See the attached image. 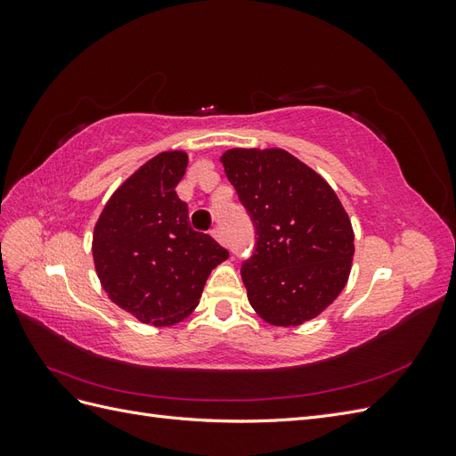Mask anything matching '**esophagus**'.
Returning a JSON list of instances; mask_svg holds the SVG:
<instances>
[{
  "label": "esophagus",
  "instance_id": "1",
  "mask_svg": "<svg viewBox=\"0 0 456 456\" xmlns=\"http://www.w3.org/2000/svg\"><path fill=\"white\" fill-rule=\"evenodd\" d=\"M211 236H213L218 243L226 245V238H224V233H223V230H220V228H213V230H211Z\"/></svg>",
  "mask_w": 456,
  "mask_h": 456
}]
</instances>
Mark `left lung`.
<instances>
[{"instance_id": "obj_1", "label": "left lung", "mask_w": 456, "mask_h": 456, "mask_svg": "<svg viewBox=\"0 0 456 456\" xmlns=\"http://www.w3.org/2000/svg\"><path fill=\"white\" fill-rule=\"evenodd\" d=\"M220 161L256 233L241 266L251 306L280 327L314 320L348 281V213L320 175L281 148H232Z\"/></svg>"}]
</instances>
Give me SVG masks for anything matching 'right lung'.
I'll return each mask as SVG.
<instances>
[{
	"label": "right lung",
	"mask_w": 456,
	"mask_h": 456,
	"mask_svg": "<svg viewBox=\"0 0 456 456\" xmlns=\"http://www.w3.org/2000/svg\"><path fill=\"white\" fill-rule=\"evenodd\" d=\"M184 151L146 161L108 200L93 233V258L110 300L142 323L183 322L228 251L191 230L188 205L176 196Z\"/></svg>",
	"instance_id": "1"
}]
</instances>
